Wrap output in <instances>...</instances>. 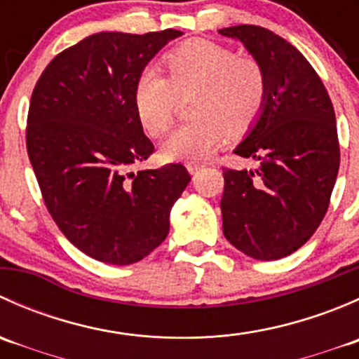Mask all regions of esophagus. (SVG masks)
Returning a JSON list of instances; mask_svg holds the SVG:
<instances>
[{
	"label": "esophagus",
	"mask_w": 359,
	"mask_h": 359,
	"mask_svg": "<svg viewBox=\"0 0 359 359\" xmlns=\"http://www.w3.org/2000/svg\"><path fill=\"white\" fill-rule=\"evenodd\" d=\"M201 168H203V165H196V163H189V165H187V172H189L191 175L198 173Z\"/></svg>",
	"instance_id": "obj_1"
}]
</instances>
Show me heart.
<instances>
[{
    "instance_id": "heart-1",
    "label": "heart",
    "mask_w": 359,
    "mask_h": 359,
    "mask_svg": "<svg viewBox=\"0 0 359 359\" xmlns=\"http://www.w3.org/2000/svg\"><path fill=\"white\" fill-rule=\"evenodd\" d=\"M166 78L146 69L133 85L137 119L149 135L168 130L175 99L193 92L187 112L193 119L173 130L163 142L165 158L201 161L222 142L226 130L241 133L262 112L267 79L262 66L250 57H236L227 46L193 39L163 57Z\"/></svg>"
}]
</instances>
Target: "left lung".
Listing matches in <instances>:
<instances>
[{
	"label": "left lung",
	"instance_id": "8db88e82",
	"mask_svg": "<svg viewBox=\"0 0 359 359\" xmlns=\"http://www.w3.org/2000/svg\"><path fill=\"white\" fill-rule=\"evenodd\" d=\"M238 39L266 72L262 112L236 146L255 170L224 168V236L257 260H276L309 240L328 210L340 151L335 111L306 57L269 29L234 25Z\"/></svg>",
	"mask_w": 359,
	"mask_h": 359
}]
</instances>
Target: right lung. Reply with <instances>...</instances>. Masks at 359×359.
<instances>
[{
    "instance_id": "obj_1",
    "label": "right lung",
    "mask_w": 359,
    "mask_h": 359,
    "mask_svg": "<svg viewBox=\"0 0 359 359\" xmlns=\"http://www.w3.org/2000/svg\"><path fill=\"white\" fill-rule=\"evenodd\" d=\"M182 34H92L59 53L32 90L25 142L43 200L64 236L100 262L128 266L159 247L191 182L180 163L132 172L154 151L133 85Z\"/></svg>"
}]
</instances>
